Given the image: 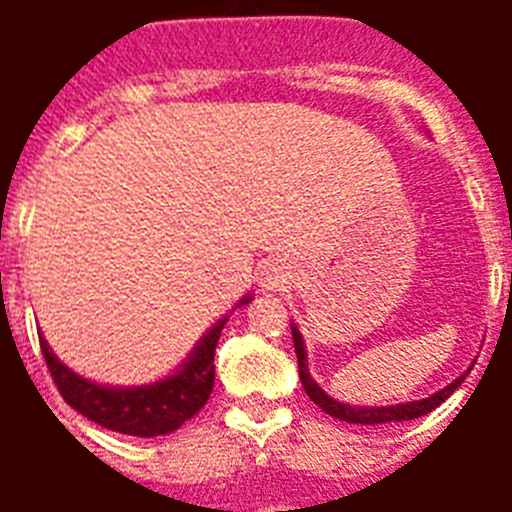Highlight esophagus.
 I'll return each instance as SVG.
<instances>
[{"instance_id":"obj_1","label":"esophagus","mask_w":512,"mask_h":512,"mask_svg":"<svg viewBox=\"0 0 512 512\" xmlns=\"http://www.w3.org/2000/svg\"><path fill=\"white\" fill-rule=\"evenodd\" d=\"M256 282H259V287L264 289V292H277V289L284 287V282H287V271L279 264H264L259 269Z\"/></svg>"}]
</instances>
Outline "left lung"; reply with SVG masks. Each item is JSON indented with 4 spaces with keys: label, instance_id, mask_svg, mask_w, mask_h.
<instances>
[{
    "label": "left lung",
    "instance_id": "obj_1",
    "mask_svg": "<svg viewBox=\"0 0 512 512\" xmlns=\"http://www.w3.org/2000/svg\"><path fill=\"white\" fill-rule=\"evenodd\" d=\"M292 341H295V354H297V366H300V382L305 387L307 397H310L320 410L330 415V418L346 420V423H356V425H382V423H402V420H415L420 415H428L431 410H436L443 400H449L451 392L459 390V384L467 379V374L472 369H467L464 374L454 379L451 384H446L443 390L433 392V395L423 397V400H413V402H397V405H382V408H374V405H348V402L336 400V397H330L328 392L320 387L315 379H312L310 369H307V346L305 338H302L300 328L292 323ZM474 366V364H472Z\"/></svg>",
    "mask_w": 512,
    "mask_h": 512
}]
</instances>
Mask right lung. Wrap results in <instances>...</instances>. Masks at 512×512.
I'll return each instance as SVG.
<instances>
[{
  "mask_svg": "<svg viewBox=\"0 0 512 512\" xmlns=\"http://www.w3.org/2000/svg\"><path fill=\"white\" fill-rule=\"evenodd\" d=\"M251 300L253 295H243L228 315H223L194 343L187 359L176 366L174 372L148 384L122 387V384H104L81 377L53 354L43 333H40V348H43L45 364L51 369L58 392L76 413L125 436H169L179 425L200 413L210 400V392L215 387V346L220 341V333L230 315Z\"/></svg>",
  "mask_w": 512,
  "mask_h": 512,
  "instance_id": "obj_1",
  "label": "right lung"
}]
</instances>
